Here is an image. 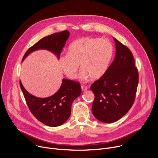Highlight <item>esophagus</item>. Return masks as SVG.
<instances>
[{
  "instance_id": "1",
  "label": "esophagus",
  "mask_w": 158,
  "mask_h": 158,
  "mask_svg": "<svg viewBox=\"0 0 158 158\" xmlns=\"http://www.w3.org/2000/svg\"><path fill=\"white\" fill-rule=\"evenodd\" d=\"M81 89H82V91H85L87 89V87H86L85 85H81Z\"/></svg>"
}]
</instances>
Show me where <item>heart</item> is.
<instances>
[{"instance_id": "1", "label": "heart", "mask_w": 158, "mask_h": 158, "mask_svg": "<svg viewBox=\"0 0 158 158\" xmlns=\"http://www.w3.org/2000/svg\"><path fill=\"white\" fill-rule=\"evenodd\" d=\"M112 55L113 48L108 40L82 37L69 45L68 53L59 57V65L67 77L74 79L81 64L82 70L80 79L84 80L90 77L96 81L102 77L107 72Z\"/></svg>"}]
</instances>
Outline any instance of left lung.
Listing matches in <instances>:
<instances>
[{
    "label": "left lung",
    "mask_w": 158,
    "mask_h": 158,
    "mask_svg": "<svg viewBox=\"0 0 158 158\" xmlns=\"http://www.w3.org/2000/svg\"><path fill=\"white\" fill-rule=\"evenodd\" d=\"M115 58L102 77L90 87L94 94L92 112L105 123L116 122L132 107L138 85V73L131 51L116 38Z\"/></svg>",
    "instance_id": "8db88e82"
}]
</instances>
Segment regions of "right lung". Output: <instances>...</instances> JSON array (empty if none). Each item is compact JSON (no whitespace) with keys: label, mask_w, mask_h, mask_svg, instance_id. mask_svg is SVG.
<instances>
[{"label":"right lung","mask_w":158,"mask_h":158,"mask_svg":"<svg viewBox=\"0 0 158 158\" xmlns=\"http://www.w3.org/2000/svg\"><path fill=\"white\" fill-rule=\"evenodd\" d=\"M69 35V31H64L42 38L27 50L22 61L31 53L40 49L52 52L59 59ZM20 86L32 114L39 121L50 127L60 126L69 119L73 102L81 94L79 83L67 79H62L60 88L54 94L45 98H37L30 94L20 81Z\"/></svg>","instance_id":"1"}]
</instances>
